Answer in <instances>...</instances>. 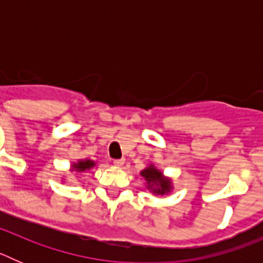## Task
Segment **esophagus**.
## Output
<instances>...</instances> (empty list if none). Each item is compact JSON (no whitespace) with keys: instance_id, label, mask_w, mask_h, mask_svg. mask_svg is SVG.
Masks as SVG:
<instances>
[{"instance_id":"1","label":"esophagus","mask_w":263,"mask_h":263,"mask_svg":"<svg viewBox=\"0 0 263 263\" xmlns=\"http://www.w3.org/2000/svg\"><path fill=\"white\" fill-rule=\"evenodd\" d=\"M124 163H125V159H116V160H113V164H115V166H117V167H121Z\"/></svg>"}]
</instances>
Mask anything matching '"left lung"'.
<instances>
[{
	"instance_id": "8db88e82",
	"label": "left lung",
	"mask_w": 263,
	"mask_h": 263,
	"mask_svg": "<svg viewBox=\"0 0 263 263\" xmlns=\"http://www.w3.org/2000/svg\"><path fill=\"white\" fill-rule=\"evenodd\" d=\"M141 175L146 180V187L150 190L154 195H166L173 190V184H171V179L166 178L162 174V171L157 168L154 164H150L146 167L145 170L141 171Z\"/></svg>"
}]
</instances>
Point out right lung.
Wrapping results in <instances>:
<instances>
[{
  "mask_svg": "<svg viewBox=\"0 0 263 263\" xmlns=\"http://www.w3.org/2000/svg\"><path fill=\"white\" fill-rule=\"evenodd\" d=\"M95 162L90 159H83L79 160L78 163L72 164V171H76V173H85L88 170H90L92 167H95Z\"/></svg>",
  "mask_w": 263,
  "mask_h": 263,
  "instance_id": "right-lung-1",
  "label": "right lung"
}]
</instances>
